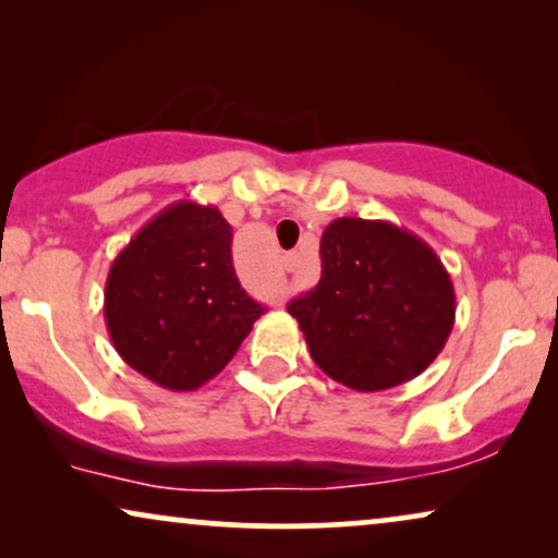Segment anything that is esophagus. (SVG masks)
<instances>
[{
    "mask_svg": "<svg viewBox=\"0 0 558 558\" xmlns=\"http://www.w3.org/2000/svg\"><path fill=\"white\" fill-rule=\"evenodd\" d=\"M296 266H300V254H287L284 256V269L287 271H294Z\"/></svg>",
    "mask_w": 558,
    "mask_h": 558,
    "instance_id": "1",
    "label": "esophagus"
}]
</instances>
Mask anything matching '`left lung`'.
<instances>
[{
    "instance_id": "8db88e82",
    "label": "left lung",
    "mask_w": 558,
    "mask_h": 558,
    "mask_svg": "<svg viewBox=\"0 0 558 558\" xmlns=\"http://www.w3.org/2000/svg\"><path fill=\"white\" fill-rule=\"evenodd\" d=\"M323 277L289 302L310 355L353 391L407 384L432 365L454 327V287L434 254L388 220L338 218L319 241Z\"/></svg>"
}]
</instances>
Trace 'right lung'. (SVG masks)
<instances>
[{
	"label": "right lung",
	"mask_w": 558,
	"mask_h": 558,
	"mask_svg": "<svg viewBox=\"0 0 558 558\" xmlns=\"http://www.w3.org/2000/svg\"><path fill=\"white\" fill-rule=\"evenodd\" d=\"M231 226L216 205L180 201L113 258L104 317L121 361L170 391H195L226 368L266 307L231 262Z\"/></svg>",
	"instance_id": "1"
}]
</instances>
